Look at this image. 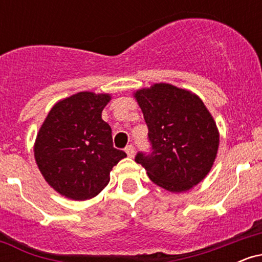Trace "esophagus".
<instances>
[{"label": "esophagus", "mask_w": 262, "mask_h": 262, "mask_svg": "<svg viewBox=\"0 0 262 262\" xmlns=\"http://www.w3.org/2000/svg\"><path fill=\"white\" fill-rule=\"evenodd\" d=\"M125 152H127V155L129 156V158H134L135 155V149L133 145H128L127 148H125Z\"/></svg>", "instance_id": "esophagus-1"}]
</instances>
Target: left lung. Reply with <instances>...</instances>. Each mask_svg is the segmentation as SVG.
<instances>
[{"mask_svg":"<svg viewBox=\"0 0 262 262\" xmlns=\"http://www.w3.org/2000/svg\"><path fill=\"white\" fill-rule=\"evenodd\" d=\"M149 129L151 155L139 152L140 164L155 185L181 193L198 185L213 167L219 130L203 101L188 90L154 83L133 93Z\"/></svg>","mask_w":262,"mask_h":262,"instance_id":"8db88e82","label":"left lung"}]
</instances>
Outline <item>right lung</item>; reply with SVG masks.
<instances>
[{
    "instance_id": "1",
    "label": "right lung",
    "mask_w": 262,
    "mask_h": 262,
    "mask_svg": "<svg viewBox=\"0 0 262 262\" xmlns=\"http://www.w3.org/2000/svg\"><path fill=\"white\" fill-rule=\"evenodd\" d=\"M110 93L90 91L56 102L34 143V159L44 180L73 201L96 197L127 154L113 148L112 129L102 119Z\"/></svg>"
}]
</instances>
